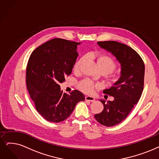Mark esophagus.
Segmentation results:
<instances>
[{
  "label": "esophagus",
  "instance_id": "1",
  "mask_svg": "<svg viewBox=\"0 0 159 159\" xmlns=\"http://www.w3.org/2000/svg\"><path fill=\"white\" fill-rule=\"evenodd\" d=\"M85 100H88V101H90V102H94L95 100V98L93 97H91V96H86Z\"/></svg>",
  "mask_w": 159,
  "mask_h": 159
}]
</instances>
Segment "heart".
<instances>
[{
	"label": "heart",
	"instance_id": "obj_1",
	"mask_svg": "<svg viewBox=\"0 0 159 159\" xmlns=\"http://www.w3.org/2000/svg\"><path fill=\"white\" fill-rule=\"evenodd\" d=\"M85 59V56H84L75 62V64L74 66V69L75 71L80 70L81 65L82 64V62H84ZM97 60L98 66L101 68L102 71L105 72L106 74L111 73L117 67V64L116 61H114L111 57L108 55L99 54L97 55ZM118 74H112L110 76V79L111 81H116V80H118ZM80 87L84 92L87 93H91L94 91V89L100 87V84L95 83V82L89 79H85L81 81V83L80 84Z\"/></svg>",
	"mask_w": 159,
	"mask_h": 159
}]
</instances>
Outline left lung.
I'll use <instances>...</instances> for the list:
<instances>
[{
	"mask_svg": "<svg viewBox=\"0 0 159 159\" xmlns=\"http://www.w3.org/2000/svg\"><path fill=\"white\" fill-rule=\"evenodd\" d=\"M102 49L116 57L121 67L120 76L110 89L103 93L114 97L113 101L100 100L104 110L94 116L97 121L106 126L118 125L128 116L138 103L143 89L145 66L135 50L116 41L98 42Z\"/></svg>",
	"mask_w": 159,
	"mask_h": 159,
	"instance_id": "left-lung-1",
	"label": "left lung"
}]
</instances>
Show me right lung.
I'll use <instances>...</instances> for the list:
<instances>
[{
    "label": "right lung",
    "instance_id": "1",
    "mask_svg": "<svg viewBox=\"0 0 159 159\" xmlns=\"http://www.w3.org/2000/svg\"><path fill=\"white\" fill-rule=\"evenodd\" d=\"M79 44L54 39L35 49L29 57L26 71L27 89L37 111L49 122L65 120L77 103L85 100L80 91L62 93L59 85L72 73Z\"/></svg>",
    "mask_w": 159,
    "mask_h": 159
}]
</instances>
